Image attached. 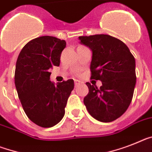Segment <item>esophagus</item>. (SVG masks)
Here are the masks:
<instances>
[{"label": "esophagus", "mask_w": 152, "mask_h": 152, "mask_svg": "<svg viewBox=\"0 0 152 152\" xmlns=\"http://www.w3.org/2000/svg\"><path fill=\"white\" fill-rule=\"evenodd\" d=\"M79 85H80V82L79 80H75V86H78Z\"/></svg>", "instance_id": "34e87169"}]
</instances>
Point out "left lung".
Wrapping results in <instances>:
<instances>
[{"label": "left lung", "instance_id": "1", "mask_svg": "<svg viewBox=\"0 0 152 152\" xmlns=\"http://www.w3.org/2000/svg\"><path fill=\"white\" fill-rule=\"evenodd\" d=\"M79 39L92 51L91 79L102 82L100 89L86 83L89 94L84 104L99 121H115L132 100L136 84L134 57L123 42L110 35L80 36Z\"/></svg>", "mask_w": 152, "mask_h": 152}]
</instances>
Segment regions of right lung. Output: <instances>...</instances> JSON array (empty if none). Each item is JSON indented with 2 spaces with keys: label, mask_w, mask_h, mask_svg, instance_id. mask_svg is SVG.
I'll return each mask as SVG.
<instances>
[{
  "label": "right lung",
  "mask_w": 152,
  "mask_h": 152,
  "mask_svg": "<svg viewBox=\"0 0 152 152\" xmlns=\"http://www.w3.org/2000/svg\"><path fill=\"white\" fill-rule=\"evenodd\" d=\"M66 45L56 37H39L27 43L18 57L15 83L19 100L28 117L40 127H53L62 119L74 88L73 80L56 85L50 81V69L59 66Z\"/></svg>",
  "instance_id": "1"
}]
</instances>
